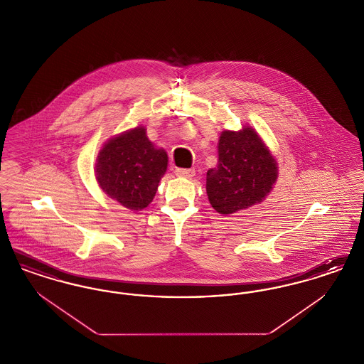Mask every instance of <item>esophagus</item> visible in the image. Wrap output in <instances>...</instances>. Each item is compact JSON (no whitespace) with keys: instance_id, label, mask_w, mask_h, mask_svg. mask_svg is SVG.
Segmentation results:
<instances>
[{"instance_id":"1","label":"esophagus","mask_w":364,"mask_h":364,"mask_svg":"<svg viewBox=\"0 0 364 364\" xmlns=\"http://www.w3.org/2000/svg\"><path fill=\"white\" fill-rule=\"evenodd\" d=\"M174 174H176V176H178V177L191 178V177H193V176H195V171H193V169H180V168H177V169L174 171Z\"/></svg>"}]
</instances>
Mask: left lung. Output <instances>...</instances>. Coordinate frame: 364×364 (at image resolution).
Returning a JSON list of instances; mask_svg holds the SVG:
<instances>
[{"instance_id":"8db88e82","label":"left lung","mask_w":364,"mask_h":364,"mask_svg":"<svg viewBox=\"0 0 364 364\" xmlns=\"http://www.w3.org/2000/svg\"><path fill=\"white\" fill-rule=\"evenodd\" d=\"M277 178V159L252 127L224 129L218 164L206 176L208 202L223 215L235 214L262 203Z\"/></svg>"}]
</instances>
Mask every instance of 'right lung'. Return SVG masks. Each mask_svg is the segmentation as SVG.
<instances>
[{"label": "right lung", "mask_w": 364, "mask_h": 364, "mask_svg": "<svg viewBox=\"0 0 364 364\" xmlns=\"http://www.w3.org/2000/svg\"><path fill=\"white\" fill-rule=\"evenodd\" d=\"M168 168V154L138 125L106 140L95 159V178L105 195L125 208H147Z\"/></svg>", "instance_id": "add662e5"}]
</instances>
